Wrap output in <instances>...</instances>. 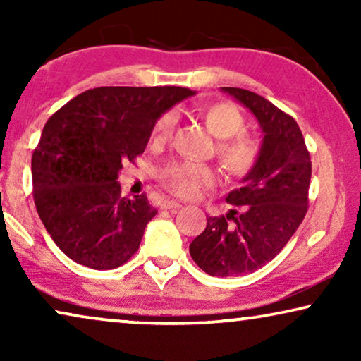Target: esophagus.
Wrapping results in <instances>:
<instances>
[{"mask_svg": "<svg viewBox=\"0 0 361 361\" xmlns=\"http://www.w3.org/2000/svg\"><path fill=\"white\" fill-rule=\"evenodd\" d=\"M162 209L177 210V209H180V204H179V202H176V200H164V202H162Z\"/></svg>", "mask_w": 361, "mask_h": 361, "instance_id": "34e87169", "label": "esophagus"}]
</instances>
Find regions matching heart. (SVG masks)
Instances as JSON below:
<instances>
[{
	"instance_id": "heart-1",
	"label": "heart",
	"mask_w": 361,
	"mask_h": 361,
	"mask_svg": "<svg viewBox=\"0 0 361 361\" xmlns=\"http://www.w3.org/2000/svg\"><path fill=\"white\" fill-rule=\"evenodd\" d=\"M209 130L224 140L219 147L221 164L231 176L241 177L253 169L259 157V145L243 135L246 121L243 113L231 103H215L204 111ZM177 123L176 111H166L156 123V140H167ZM161 180L167 189L180 197H194L204 185L215 182V171L205 164L190 161L171 162L161 171Z\"/></svg>"
}]
</instances>
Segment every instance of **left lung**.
<instances>
[{
  "label": "left lung",
  "instance_id": "8db88e82",
  "mask_svg": "<svg viewBox=\"0 0 361 361\" xmlns=\"http://www.w3.org/2000/svg\"><path fill=\"white\" fill-rule=\"evenodd\" d=\"M253 113L263 131L259 157L226 202V216H207V228L189 246L192 259L210 276H241L269 263L299 228L309 204L312 164L293 116L259 97L221 87Z\"/></svg>",
  "mask_w": 361,
  "mask_h": 361
}]
</instances>
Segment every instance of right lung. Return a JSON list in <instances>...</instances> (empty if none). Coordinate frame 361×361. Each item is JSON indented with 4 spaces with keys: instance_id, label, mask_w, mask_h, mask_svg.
Here are the masks:
<instances>
[{
    "instance_id": "right-lung-1",
    "label": "right lung",
    "mask_w": 361,
    "mask_h": 361,
    "mask_svg": "<svg viewBox=\"0 0 361 361\" xmlns=\"http://www.w3.org/2000/svg\"><path fill=\"white\" fill-rule=\"evenodd\" d=\"M184 87H98L44 126L32 154L34 204L54 243L78 264L115 269L157 214L146 194L121 197L123 162L145 152L156 121L194 95Z\"/></svg>"
}]
</instances>
